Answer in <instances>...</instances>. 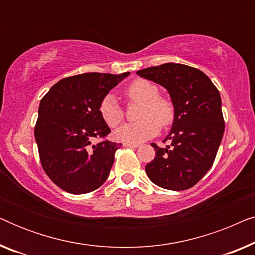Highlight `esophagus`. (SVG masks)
Instances as JSON below:
<instances>
[{
    "mask_svg": "<svg viewBox=\"0 0 255 255\" xmlns=\"http://www.w3.org/2000/svg\"><path fill=\"white\" fill-rule=\"evenodd\" d=\"M123 145L125 146V147H132V148H137V147H139L138 144H130V142H124Z\"/></svg>",
    "mask_w": 255,
    "mask_h": 255,
    "instance_id": "1",
    "label": "esophagus"
}]
</instances>
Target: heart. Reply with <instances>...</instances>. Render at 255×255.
Segmentation results:
<instances>
[{"label": "heart", "mask_w": 255, "mask_h": 255, "mask_svg": "<svg viewBox=\"0 0 255 255\" xmlns=\"http://www.w3.org/2000/svg\"><path fill=\"white\" fill-rule=\"evenodd\" d=\"M128 100L141 102L134 123L122 125L115 131V137L123 142L138 144L149 139L159 132L160 125L167 127L174 120V106L172 101L159 95V88L145 79H138L125 90ZM99 113L102 120L110 128L117 127L123 121L124 110L113 94H108L101 100Z\"/></svg>", "instance_id": "heart-1"}]
</instances>
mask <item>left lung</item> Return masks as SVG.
<instances>
[{
	"mask_svg": "<svg viewBox=\"0 0 255 255\" xmlns=\"http://www.w3.org/2000/svg\"><path fill=\"white\" fill-rule=\"evenodd\" d=\"M137 74L167 89L174 106L172 130L165 148L152 142L155 158L145 166L149 180L169 190L195 186L215 161L225 123L218 89L200 69L167 64L140 69Z\"/></svg>",
	"mask_w": 255,
	"mask_h": 255,
	"instance_id": "obj_1",
	"label": "left lung"
}]
</instances>
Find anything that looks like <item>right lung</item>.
<instances>
[{
    "mask_svg": "<svg viewBox=\"0 0 255 255\" xmlns=\"http://www.w3.org/2000/svg\"><path fill=\"white\" fill-rule=\"evenodd\" d=\"M130 72L83 73L55 83L41 99L34 127L41 166L62 190L80 195L100 188L109 176L122 144L103 140L110 128L99 113L101 100Z\"/></svg>",
    "mask_w": 255,
    "mask_h": 255,
    "instance_id": "obj_1",
    "label": "right lung"
}]
</instances>
